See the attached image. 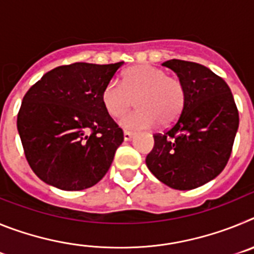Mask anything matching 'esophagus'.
<instances>
[{
    "label": "esophagus",
    "instance_id": "34e87169",
    "mask_svg": "<svg viewBox=\"0 0 254 254\" xmlns=\"http://www.w3.org/2000/svg\"><path fill=\"white\" fill-rule=\"evenodd\" d=\"M132 137H133V132H131V131L123 132V138H125V141L132 140Z\"/></svg>",
    "mask_w": 254,
    "mask_h": 254
}]
</instances>
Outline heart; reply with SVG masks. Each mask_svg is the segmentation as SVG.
Here are the masks:
<instances>
[{
  "label": "heart",
  "mask_w": 254,
  "mask_h": 254,
  "mask_svg": "<svg viewBox=\"0 0 254 254\" xmlns=\"http://www.w3.org/2000/svg\"><path fill=\"white\" fill-rule=\"evenodd\" d=\"M136 103L137 111L122 121L126 128H151L176 122L186 104V87L177 77L151 64H136L125 71L122 85L112 80L102 102L112 118L120 120Z\"/></svg>",
  "instance_id": "b5f03b06"
}]
</instances>
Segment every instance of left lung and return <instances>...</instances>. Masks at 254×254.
Masks as SVG:
<instances>
[{"label":"left lung","instance_id":"1","mask_svg":"<svg viewBox=\"0 0 254 254\" xmlns=\"http://www.w3.org/2000/svg\"><path fill=\"white\" fill-rule=\"evenodd\" d=\"M186 87V104L174 125L154 134L146 156L150 172L179 190L203 186L223 172L239 126L234 98L223 78L196 62H164Z\"/></svg>","mask_w":254,"mask_h":254}]
</instances>
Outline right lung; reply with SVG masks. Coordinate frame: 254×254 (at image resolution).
<instances>
[{
    "label": "right lung",
    "mask_w": 254,
    "mask_h": 254,
    "mask_svg": "<svg viewBox=\"0 0 254 254\" xmlns=\"http://www.w3.org/2000/svg\"><path fill=\"white\" fill-rule=\"evenodd\" d=\"M123 62L56 67L26 91L17 131L31 170L64 190L93 187L111 168L123 131L102 94Z\"/></svg>",
    "instance_id": "1"
}]
</instances>
